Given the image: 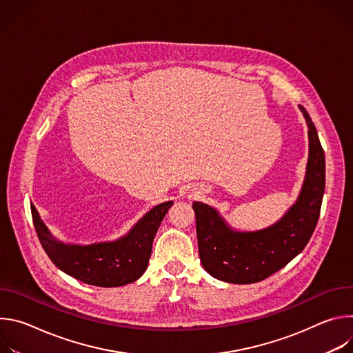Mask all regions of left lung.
Here are the masks:
<instances>
[{"label": "left lung", "mask_w": 353, "mask_h": 353, "mask_svg": "<svg viewBox=\"0 0 353 353\" xmlns=\"http://www.w3.org/2000/svg\"><path fill=\"white\" fill-rule=\"evenodd\" d=\"M309 127L306 179L296 204L275 225L259 232H234L219 214L203 203L192 204L199 260L205 271L229 283H256L282 270L309 243L321 210L325 158L317 130L303 106Z\"/></svg>", "instance_id": "8db88e82"}]
</instances>
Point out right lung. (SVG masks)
I'll return each mask as SVG.
<instances>
[{
	"mask_svg": "<svg viewBox=\"0 0 353 353\" xmlns=\"http://www.w3.org/2000/svg\"><path fill=\"white\" fill-rule=\"evenodd\" d=\"M173 205V201L150 210L131 232L110 243L90 245L64 244L52 237L34 205H30L33 225L48 259L65 274L83 283L116 288L137 281L148 268L154 237Z\"/></svg>",
	"mask_w": 353,
	"mask_h": 353,
	"instance_id": "obj_1",
	"label": "right lung"
}]
</instances>
